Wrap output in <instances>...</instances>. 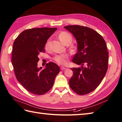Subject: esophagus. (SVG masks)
Instances as JSON below:
<instances>
[{
  "label": "esophagus",
  "mask_w": 122,
  "mask_h": 122,
  "mask_svg": "<svg viewBox=\"0 0 122 122\" xmlns=\"http://www.w3.org/2000/svg\"><path fill=\"white\" fill-rule=\"evenodd\" d=\"M61 70H66V68L64 67H63V66H61Z\"/></svg>",
  "instance_id": "obj_1"
}]
</instances>
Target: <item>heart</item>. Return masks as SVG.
I'll return each instance as SVG.
<instances>
[{
    "label": "heart",
    "instance_id": "heart-1",
    "mask_svg": "<svg viewBox=\"0 0 122 122\" xmlns=\"http://www.w3.org/2000/svg\"><path fill=\"white\" fill-rule=\"evenodd\" d=\"M58 38L61 42L64 45H68L72 40V36L71 34L67 32L63 31L61 32L58 35ZM50 39H48L45 44V47L47 49L49 48V47ZM76 49V47L72 46L71 47V49L72 50H74ZM68 58V54H61V55H57L53 57V59L59 65H65L67 63V60Z\"/></svg>",
    "mask_w": 122,
    "mask_h": 122
}]
</instances>
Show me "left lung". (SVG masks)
I'll list each match as a JSON object with an SVG mask.
<instances>
[{
	"label": "left lung",
	"mask_w": 122,
	"mask_h": 122,
	"mask_svg": "<svg viewBox=\"0 0 122 122\" xmlns=\"http://www.w3.org/2000/svg\"><path fill=\"white\" fill-rule=\"evenodd\" d=\"M64 27L72 33L77 43V52L72 61L82 65L71 69L73 74L69 84L78 95H86L97 88L106 74L108 63L106 43L100 34L89 27L76 25Z\"/></svg>",
	"instance_id": "1"
}]
</instances>
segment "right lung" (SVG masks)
I'll list each match as a JSON object with an SVG mask.
<instances>
[{
    "label": "right lung",
    "mask_w": 122,
    "mask_h": 122,
    "mask_svg": "<svg viewBox=\"0 0 122 122\" xmlns=\"http://www.w3.org/2000/svg\"><path fill=\"white\" fill-rule=\"evenodd\" d=\"M56 27L27 29L16 38L13 43L11 63L18 81L30 92L42 95L51 89L59 72L54 63H47L46 68H38V55L44 52L46 41Z\"/></svg>",
    "instance_id": "add662e5"
}]
</instances>
